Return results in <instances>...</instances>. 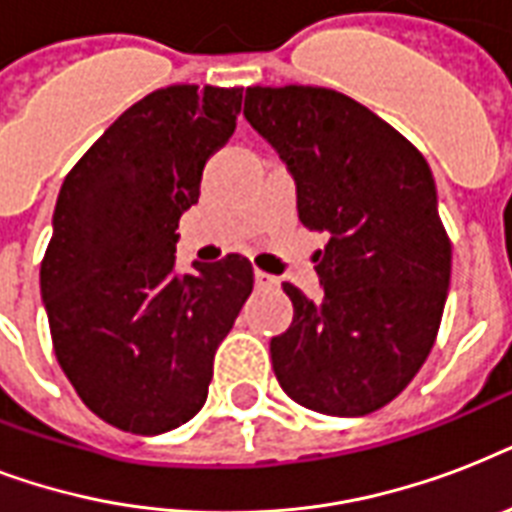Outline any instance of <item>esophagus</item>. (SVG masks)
<instances>
[{
	"mask_svg": "<svg viewBox=\"0 0 512 512\" xmlns=\"http://www.w3.org/2000/svg\"><path fill=\"white\" fill-rule=\"evenodd\" d=\"M255 284L260 289H271V287H279V279H276V276H271V273L255 271Z\"/></svg>",
	"mask_w": 512,
	"mask_h": 512,
	"instance_id": "esophagus-1",
	"label": "esophagus"
}]
</instances>
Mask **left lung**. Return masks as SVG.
Wrapping results in <instances>:
<instances>
[{
  "instance_id": "left-lung-1",
  "label": "left lung",
  "mask_w": 512,
  "mask_h": 512,
  "mask_svg": "<svg viewBox=\"0 0 512 512\" xmlns=\"http://www.w3.org/2000/svg\"><path fill=\"white\" fill-rule=\"evenodd\" d=\"M244 116L295 177L300 223L329 233L313 255L319 303L284 284L295 319L271 340L276 380L313 412H374L420 372L444 316L452 241L433 172L401 132L327 87H247Z\"/></svg>"
}]
</instances>
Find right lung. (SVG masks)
I'll return each mask as SVG.
<instances>
[{
	"label": "right lung",
	"instance_id": "right-lung-1",
	"mask_svg": "<svg viewBox=\"0 0 512 512\" xmlns=\"http://www.w3.org/2000/svg\"><path fill=\"white\" fill-rule=\"evenodd\" d=\"M241 92H151L60 185L39 273L52 348L84 406L127 433H167L199 412L217 345L255 284L241 255L175 265L180 215L236 130Z\"/></svg>",
	"mask_w": 512,
	"mask_h": 512
}]
</instances>
